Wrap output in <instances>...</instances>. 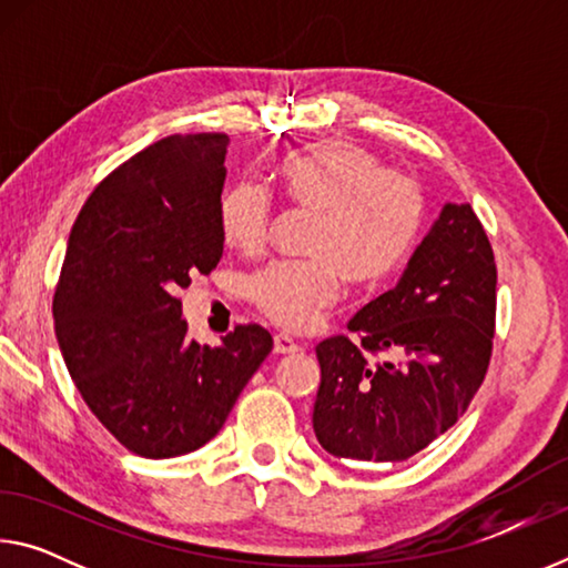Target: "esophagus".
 <instances>
[{
  "mask_svg": "<svg viewBox=\"0 0 568 568\" xmlns=\"http://www.w3.org/2000/svg\"><path fill=\"white\" fill-rule=\"evenodd\" d=\"M301 351V345H297L291 335H285V333H277L275 335V353H281V355H291V353H297Z\"/></svg>",
  "mask_w": 568,
  "mask_h": 568,
  "instance_id": "1",
  "label": "esophagus"
}]
</instances>
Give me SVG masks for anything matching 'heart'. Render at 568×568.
<instances>
[{
  "label": "heart",
  "instance_id": "heart-1",
  "mask_svg": "<svg viewBox=\"0 0 568 568\" xmlns=\"http://www.w3.org/2000/svg\"><path fill=\"white\" fill-rule=\"evenodd\" d=\"M275 182L293 205L313 213L307 261H277L250 277L247 293L267 321L301 333L321 321L353 285H378L396 275L416 247L426 197L408 175L345 140L315 142L277 162ZM271 200L265 190L240 182L220 203L223 240L240 253L265 243Z\"/></svg>",
  "mask_w": 568,
  "mask_h": 568
}]
</instances>
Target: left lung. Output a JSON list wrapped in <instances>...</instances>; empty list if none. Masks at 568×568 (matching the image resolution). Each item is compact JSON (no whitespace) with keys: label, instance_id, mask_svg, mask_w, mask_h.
Segmentation results:
<instances>
[{"label":"left lung","instance_id":"8db88e82","mask_svg":"<svg viewBox=\"0 0 568 568\" xmlns=\"http://www.w3.org/2000/svg\"><path fill=\"white\" fill-rule=\"evenodd\" d=\"M496 263L468 203H446L393 291L358 311L345 335L318 343L313 430L328 454L398 464L464 416L494 348ZM390 349L403 364H371Z\"/></svg>","mask_w":568,"mask_h":568}]
</instances>
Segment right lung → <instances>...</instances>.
Instances as JSON below:
<instances>
[{
    "mask_svg": "<svg viewBox=\"0 0 568 568\" xmlns=\"http://www.w3.org/2000/svg\"><path fill=\"white\" fill-rule=\"evenodd\" d=\"M223 132L170 134L104 178L77 215L54 291V333L84 403L132 454L172 458L223 428L273 351L261 325L210 348L178 293L223 257Z\"/></svg>",
    "mask_w": 568,
    "mask_h": 568,
    "instance_id": "1",
    "label": "right lung"
}]
</instances>
